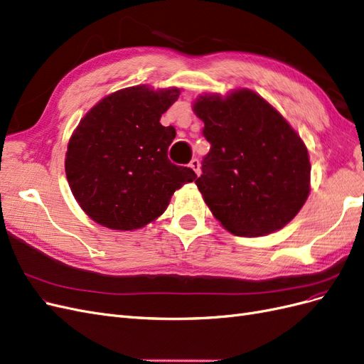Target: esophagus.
Instances as JSON below:
<instances>
[{"label": "esophagus", "instance_id": "1", "mask_svg": "<svg viewBox=\"0 0 364 364\" xmlns=\"http://www.w3.org/2000/svg\"><path fill=\"white\" fill-rule=\"evenodd\" d=\"M190 168H193L197 176H200V161L197 159V158H194V159L190 162Z\"/></svg>", "mask_w": 364, "mask_h": 364}]
</instances>
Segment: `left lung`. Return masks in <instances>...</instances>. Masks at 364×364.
<instances>
[{"mask_svg": "<svg viewBox=\"0 0 364 364\" xmlns=\"http://www.w3.org/2000/svg\"><path fill=\"white\" fill-rule=\"evenodd\" d=\"M193 111L211 144L196 185L220 225L258 237L290 223L310 194L311 164L289 121L246 87L200 95Z\"/></svg>", "mask_w": 364, "mask_h": 364, "instance_id": "1", "label": "left lung"}]
</instances>
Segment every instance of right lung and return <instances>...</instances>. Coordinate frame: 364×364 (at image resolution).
I'll list each match as a JSON object with an SVG mask.
<instances>
[{"instance_id":"1","label":"right lung","mask_w":364,"mask_h":364,"mask_svg":"<svg viewBox=\"0 0 364 364\" xmlns=\"http://www.w3.org/2000/svg\"><path fill=\"white\" fill-rule=\"evenodd\" d=\"M179 87L130 86L102 98L75 127L65 155L73 196L95 223L134 230L155 222L197 176L170 162L174 127L159 119Z\"/></svg>"}]
</instances>
